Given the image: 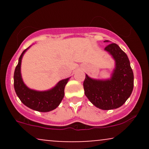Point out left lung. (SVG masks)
<instances>
[{
    "label": "left lung",
    "mask_w": 149,
    "mask_h": 149,
    "mask_svg": "<svg viewBox=\"0 0 149 149\" xmlns=\"http://www.w3.org/2000/svg\"><path fill=\"white\" fill-rule=\"evenodd\" d=\"M104 50L115 61L110 78L95 79L85 74L83 88L85 96L94 106L102 110H111L123 105L131 95L134 74L127 54L117 44H109Z\"/></svg>",
    "instance_id": "1"
}]
</instances>
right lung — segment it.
<instances>
[{
	"label": "right lung",
	"mask_w": 149,
	"mask_h": 149,
	"mask_svg": "<svg viewBox=\"0 0 149 149\" xmlns=\"http://www.w3.org/2000/svg\"><path fill=\"white\" fill-rule=\"evenodd\" d=\"M31 46L23 51L19 58L18 64L14 73V88L21 102L27 107L40 112H49L58 107L64 97V88L70 78L59 81L49 90L38 91L27 87L22 77L21 64L22 57Z\"/></svg>",
	"instance_id": "right-lung-1"
}]
</instances>
